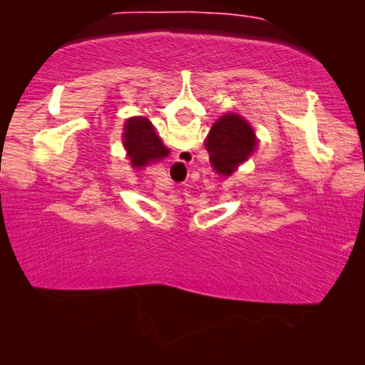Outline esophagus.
I'll return each instance as SVG.
<instances>
[{
    "mask_svg": "<svg viewBox=\"0 0 365 365\" xmlns=\"http://www.w3.org/2000/svg\"><path fill=\"white\" fill-rule=\"evenodd\" d=\"M178 156H180L182 159H178V160H182V163H190V160H193V153L191 151H180L178 153Z\"/></svg>",
    "mask_w": 365,
    "mask_h": 365,
    "instance_id": "1",
    "label": "esophagus"
}]
</instances>
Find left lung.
Wrapping results in <instances>:
<instances>
[{
  "instance_id": "obj_1",
  "label": "left lung",
  "mask_w": 365,
  "mask_h": 365,
  "mask_svg": "<svg viewBox=\"0 0 365 365\" xmlns=\"http://www.w3.org/2000/svg\"><path fill=\"white\" fill-rule=\"evenodd\" d=\"M257 148V138L245 117L227 113L214 123L206 138V150L214 170L228 177L246 163Z\"/></svg>"
}]
</instances>
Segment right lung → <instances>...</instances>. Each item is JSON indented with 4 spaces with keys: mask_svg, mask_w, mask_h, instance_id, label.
<instances>
[{
    "mask_svg": "<svg viewBox=\"0 0 365 365\" xmlns=\"http://www.w3.org/2000/svg\"><path fill=\"white\" fill-rule=\"evenodd\" d=\"M123 146L130 164L135 169L156 163V160L169 156V150L163 145V140L158 137L153 123L146 117H130L123 128Z\"/></svg>",
    "mask_w": 365,
    "mask_h": 365,
    "instance_id": "obj_1",
    "label": "right lung"
}]
</instances>
